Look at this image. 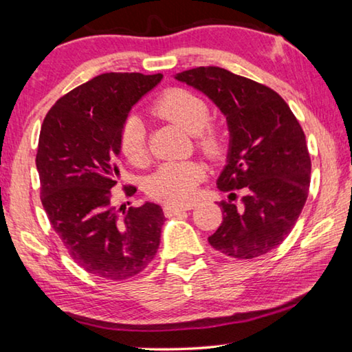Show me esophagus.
<instances>
[{"instance_id": "34e87169", "label": "esophagus", "mask_w": 352, "mask_h": 352, "mask_svg": "<svg viewBox=\"0 0 352 352\" xmlns=\"http://www.w3.org/2000/svg\"><path fill=\"white\" fill-rule=\"evenodd\" d=\"M197 206V203H184V204H173V203H166L165 204V212L166 215H176L182 212V210H190Z\"/></svg>"}]
</instances>
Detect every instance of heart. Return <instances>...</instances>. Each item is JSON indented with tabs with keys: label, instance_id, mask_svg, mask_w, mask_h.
Returning <instances> with one entry per match:
<instances>
[{
	"label": "heart",
	"instance_id": "b5f03b06",
	"mask_svg": "<svg viewBox=\"0 0 352 352\" xmlns=\"http://www.w3.org/2000/svg\"><path fill=\"white\" fill-rule=\"evenodd\" d=\"M154 113L181 126L184 131L197 135L198 144L209 154L220 151L217 135L204 132L209 122V107L201 97L190 91L175 88L162 94L154 104ZM121 151L132 164H143L148 157L146 129L142 118L131 115L122 122L120 132ZM206 166L198 160H171L160 165L149 177L148 190L154 197L170 203L184 204L197 192L199 181L204 177Z\"/></svg>",
	"mask_w": 352,
	"mask_h": 352
}]
</instances>
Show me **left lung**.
I'll use <instances>...</instances> for the list:
<instances>
[{
    "instance_id": "8db88e82",
    "label": "left lung",
    "mask_w": 352,
    "mask_h": 352,
    "mask_svg": "<svg viewBox=\"0 0 352 352\" xmlns=\"http://www.w3.org/2000/svg\"><path fill=\"white\" fill-rule=\"evenodd\" d=\"M175 78L225 115L230 146L217 187L245 192L242 208L220 203L223 221L209 244L236 259L266 255L293 230L310 188L311 162L299 121L274 89L226 69L197 67Z\"/></svg>"
}]
</instances>
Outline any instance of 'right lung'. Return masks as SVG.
<instances>
[{"instance_id":"1","label":"right lung","mask_w":352,"mask_h":352,"mask_svg":"<svg viewBox=\"0 0 352 352\" xmlns=\"http://www.w3.org/2000/svg\"><path fill=\"white\" fill-rule=\"evenodd\" d=\"M162 77L97 75L63 96L41 129L36 166L47 217L80 267L113 282L143 272L160 244L165 215L159 204L116 210L110 190L120 181L122 122Z\"/></svg>"}]
</instances>
